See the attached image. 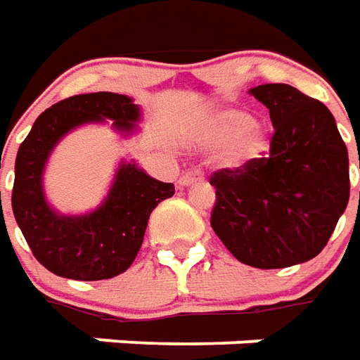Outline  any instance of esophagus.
<instances>
[{"instance_id": "1", "label": "esophagus", "mask_w": 360, "mask_h": 360, "mask_svg": "<svg viewBox=\"0 0 360 360\" xmlns=\"http://www.w3.org/2000/svg\"><path fill=\"white\" fill-rule=\"evenodd\" d=\"M200 182H201L200 170H190V172H186V174L180 176L178 186H180V188H190V186L200 184Z\"/></svg>"}]
</instances>
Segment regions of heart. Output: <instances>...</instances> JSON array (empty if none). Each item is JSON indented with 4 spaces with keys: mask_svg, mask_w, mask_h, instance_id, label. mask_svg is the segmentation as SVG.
<instances>
[{
    "mask_svg": "<svg viewBox=\"0 0 360 360\" xmlns=\"http://www.w3.org/2000/svg\"><path fill=\"white\" fill-rule=\"evenodd\" d=\"M205 147H225V162L238 168L262 159L269 151V129L264 122L252 120L240 108H219L211 112L200 129Z\"/></svg>",
    "mask_w": 360,
    "mask_h": 360,
    "instance_id": "b5f03b06",
    "label": "heart"
}]
</instances>
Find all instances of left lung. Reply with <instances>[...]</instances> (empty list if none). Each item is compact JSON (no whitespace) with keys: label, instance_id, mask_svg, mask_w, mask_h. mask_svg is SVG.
Returning a JSON list of instances; mask_svg holds the SVG:
<instances>
[{"label":"left lung","instance_id":"1","mask_svg":"<svg viewBox=\"0 0 360 360\" xmlns=\"http://www.w3.org/2000/svg\"><path fill=\"white\" fill-rule=\"evenodd\" d=\"M248 93L269 108V155L211 176V226L246 266L304 264L322 252L347 207V147L326 104L295 86L267 83Z\"/></svg>","mask_w":360,"mask_h":360}]
</instances>
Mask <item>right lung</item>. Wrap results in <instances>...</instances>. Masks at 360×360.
Here are the masks:
<instances>
[{"label": "right lung", "instance_id": "add662e5", "mask_svg": "<svg viewBox=\"0 0 360 360\" xmlns=\"http://www.w3.org/2000/svg\"><path fill=\"white\" fill-rule=\"evenodd\" d=\"M141 114L139 104L126 94H75L42 112L19 147L13 215L34 257L48 271L77 281H101L124 274L143 244L151 211L174 195V184L155 180L135 160L122 159L106 198L93 211L63 215L46 200V165L65 135L106 120L114 131L131 135Z\"/></svg>", "mask_w": 360, "mask_h": 360}]
</instances>
